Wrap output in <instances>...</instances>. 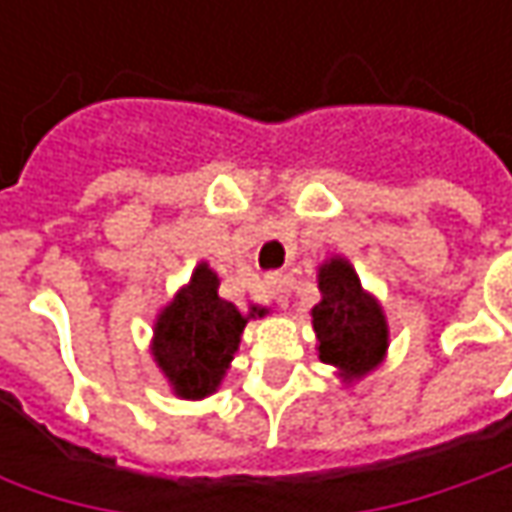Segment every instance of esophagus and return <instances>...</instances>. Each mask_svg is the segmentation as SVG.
Returning <instances> with one entry per match:
<instances>
[{
  "instance_id": "obj_1",
  "label": "esophagus",
  "mask_w": 512,
  "mask_h": 512,
  "mask_svg": "<svg viewBox=\"0 0 512 512\" xmlns=\"http://www.w3.org/2000/svg\"><path fill=\"white\" fill-rule=\"evenodd\" d=\"M267 290H270V296H273L279 305L287 307V279L282 273H270V276H267Z\"/></svg>"
}]
</instances>
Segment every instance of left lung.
<instances>
[{"label":"left lung","instance_id":"obj_1","mask_svg":"<svg viewBox=\"0 0 512 512\" xmlns=\"http://www.w3.org/2000/svg\"><path fill=\"white\" fill-rule=\"evenodd\" d=\"M316 282L322 293L319 305L310 310L316 350L350 387L387 359L390 325L382 302L364 290L356 267L344 256H327L316 270Z\"/></svg>","mask_w":512,"mask_h":512}]
</instances>
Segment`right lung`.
<instances>
[{
    "instance_id": "add662e5",
    "label": "right lung",
    "mask_w": 512,
    "mask_h": 512,
    "mask_svg": "<svg viewBox=\"0 0 512 512\" xmlns=\"http://www.w3.org/2000/svg\"><path fill=\"white\" fill-rule=\"evenodd\" d=\"M267 307L239 310L219 296L216 270L199 262L190 279L159 307L153 322L150 356L173 396L199 402L213 396L227 376L250 319H265Z\"/></svg>"
}]
</instances>
